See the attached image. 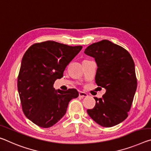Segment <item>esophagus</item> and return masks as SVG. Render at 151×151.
I'll return each instance as SVG.
<instances>
[{"label":"esophagus","mask_w":151,"mask_h":151,"mask_svg":"<svg viewBox=\"0 0 151 151\" xmlns=\"http://www.w3.org/2000/svg\"><path fill=\"white\" fill-rule=\"evenodd\" d=\"M78 96L81 98H84V97H87L88 96V95L87 93L83 91H79V93H78Z\"/></svg>","instance_id":"obj_1"}]
</instances>
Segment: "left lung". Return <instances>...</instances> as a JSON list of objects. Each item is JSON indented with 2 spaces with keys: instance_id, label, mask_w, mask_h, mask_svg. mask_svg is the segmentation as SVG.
Instances as JSON below:
<instances>
[{
  "instance_id": "8db88e82",
  "label": "left lung",
  "mask_w": 151,
  "mask_h": 151,
  "mask_svg": "<svg viewBox=\"0 0 151 151\" xmlns=\"http://www.w3.org/2000/svg\"><path fill=\"white\" fill-rule=\"evenodd\" d=\"M85 53L95 58V83L106 89L102 98L94 97L95 106L87 113L99 125L112 127L127 118L132 104L137 87L134 63L127 50L107 40L88 45Z\"/></svg>"
}]
</instances>
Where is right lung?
<instances>
[{
	"label": "right lung",
	"mask_w": 151,
	"mask_h": 151,
	"mask_svg": "<svg viewBox=\"0 0 151 151\" xmlns=\"http://www.w3.org/2000/svg\"><path fill=\"white\" fill-rule=\"evenodd\" d=\"M82 47L46 41L31 45L23 55L18 92L24 114L38 126L54 125L66 114L70 100L78 97L75 88L55 91L53 85Z\"/></svg>",
	"instance_id": "1"
}]
</instances>
